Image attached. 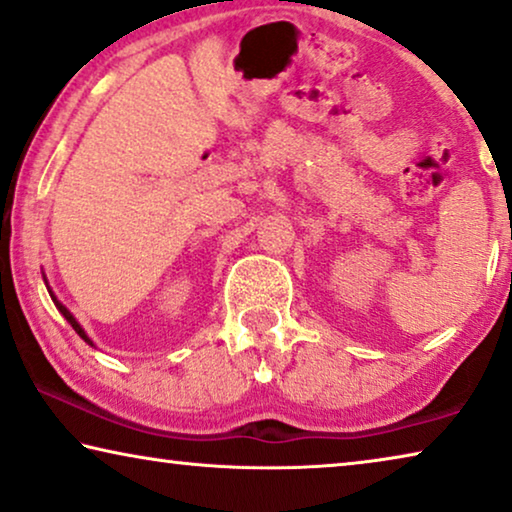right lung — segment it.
<instances>
[{
    "label": "right lung",
    "mask_w": 512,
    "mask_h": 512,
    "mask_svg": "<svg viewBox=\"0 0 512 512\" xmlns=\"http://www.w3.org/2000/svg\"><path fill=\"white\" fill-rule=\"evenodd\" d=\"M43 280H45V276H43ZM45 285H48V280H45ZM48 292H50V296H52V301H55V305H57V310L61 312V315H64V317H66V322L73 326V329H75V333H78L82 340H85V342H89V345H91V347H94V342H91V340H89V335H87V333H85V329H82V326L78 324V319H75V317L71 315V310H68V308H66V305H61V303L57 301V296H55V294H52V289H50V287H48Z\"/></svg>",
    "instance_id": "add662e5"
}]
</instances>
